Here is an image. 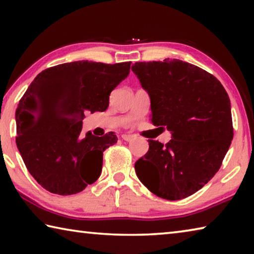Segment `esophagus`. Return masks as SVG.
<instances>
[{
	"label": "esophagus",
	"instance_id": "esophagus-1",
	"mask_svg": "<svg viewBox=\"0 0 254 254\" xmlns=\"http://www.w3.org/2000/svg\"><path fill=\"white\" fill-rule=\"evenodd\" d=\"M133 139V136L130 135V134H122V140L127 141V142H128V141H131Z\"/></svg>",
	"mask_w": 254,
	"mask_h": 254
}]
</instances>
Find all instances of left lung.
Segmentation results:
<instances>
[{
	"mask_svg": "<svg viewBox=\"0 0 254 254\" xmlns=\"http://www.w3.org/2000/svg\"><path fill=\"white\" fill-rule=\"evenodd\" d=\"M132 71L150 96L153 126L173 137L166 145L148 140L137 178L163 199L186 198L214 177L230 148L229 95L216 77L179 59L135 63Z\"/></svg>",
	"mask_w": 254,
	"mask_h": 254,
	"instance_id": "8db88e82",
	"label": "left lung"
}]
</instances>
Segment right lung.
I'll list each match as a JSON object with an SVG mask.
<instances>
[{"label":"right lung","mask_w":254,"mask_h":254,"mask_svg":"<svg viewBox=\"0 0 254 254\" xmlns=\"http://www.w3.org/2000/svg\"><path fill=\"white\" fill-rule=\"evenodd\" d=\"M131 62L79 60L42 70L15 112L16 147L32 177L47 190L77 194L101 176L103 151L117 142L113 132L81 133L86 112H104L110 94L126 79Z\"/></svg>","instance_id":"1"}]
</instances>
